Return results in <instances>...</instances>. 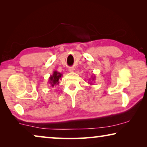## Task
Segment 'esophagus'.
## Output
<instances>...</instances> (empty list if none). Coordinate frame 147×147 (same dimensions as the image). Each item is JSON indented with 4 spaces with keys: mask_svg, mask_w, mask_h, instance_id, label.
Masks as SVG:
<instances>
[{
    "mask_svg": "<svg viewBox=\"0 0 147 147\" xmlns=\"http://www.w3.org/2000/svg\"><path fill=\"white\" fill-rule=\"evenodd\" d=\"M74 71V67H69V72H73Z\"/></svg>",
    "mask_w": 147,
    "mask_h": 147,
    "instance_id": "esophagus-1",
    "label": "esophagus"
}]
</instances>
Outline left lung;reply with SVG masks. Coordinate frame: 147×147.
Listing matches in <instances>:
<instances>
[{"label": "left lung", "instance_id": "1", "mask_svg": "<svg viewBox=\"0 0 147 147\" xmlns=\"http://www.w3.org/2000/svg\"><path fill=\"white\" fill-rule=\"evenodd\" d=\"M94 80V77H93V78H92V80Z\"/></svg>", "mask_w": 147, "mask_h": 147}]
</instances>
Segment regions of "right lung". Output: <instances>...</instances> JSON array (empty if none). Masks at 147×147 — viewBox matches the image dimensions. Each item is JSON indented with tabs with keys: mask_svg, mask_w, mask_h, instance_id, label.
Masks as SVG:
<instances>
[{
	"mask_svg": "<svg viewBox=\"0 0 147 147\" xmlns=\"http://www.w3.org/2000/svg\"><path fill=\"white\" fill-rule=\"evenodd\" d=\"M62 76V74L60 73H58V71H54L53 74L50 76L49 78V84H51L52 87H54V86L58 85L59 84V80Z\"/></svg>",
	"mask_w": 147,
	"mask_h": 147,
	"instance_id": "right-lung-1",
	"label": "right lung"
}]
</instances>
